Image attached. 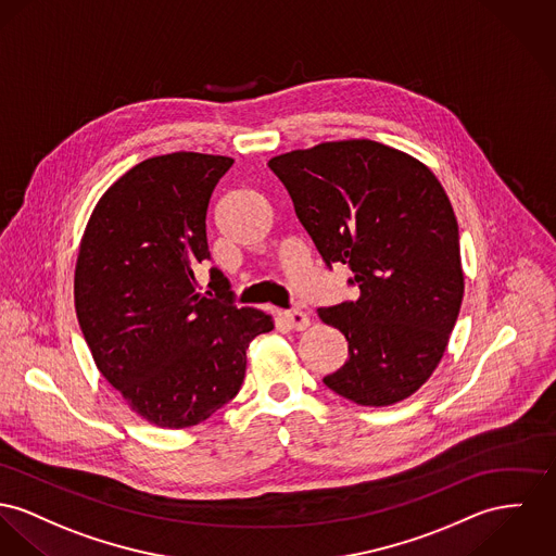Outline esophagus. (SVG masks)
Returning <instances> with one entry per match:
<instances>
[{
	"label": "esophagus",
	"mask_w": 556,
	"mask_h": 556,
	"mask_svg": "<svg viewBox=\"0 0 556 556\" xmlns=\"http://www.w3.org/2000/svg\"><path fill=\"white\" fill-rule=\"evenodd\" d=\"M283 319H286V324H288L292 330H304V328H308V324H311V317H308L306 313L299 311V308L286 311V313H283Z\"/></svg>",
	"instance_id": "esophagus-1"
}]
</instances>
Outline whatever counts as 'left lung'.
<instances>
[{
    "mask_svg": "<svg viewBox=\"0 0 556 556\" xmlns=\"http://www.w3.org/2000/svg\"><path fill=\"white\" fill-rule=\"evenodd\" d=\"M328 266L359 299L319 308L349 357L324 379L359 406L410 397L438 368L464 300L459 228L438 177L370 139L326 141L268 161Z\"/></svg>",
    "mask_w": 556,
    "mask_h": 556,
    "instance_id": "8db88e82",
    "label": "left lung"
}]
</instances>
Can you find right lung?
<instances>
[{
	"mask_svg": "<svg viewBox=\"0 0 556 556\" xmlns=\"http://www.w3.org/2000/svg\"><path fill=\"white\" fill-rule=\"evenodd\" d=\"M232 159L173 152L118 177L88 217L74 275L76 315L92 359L128 408L156 428L207 421L245 379V349L273 317L237 308L212 268L215 299L197 292L210 257L207 207Z\"/></svg>",
	"mask_w": 556,
	"mask_h": 556,
	"instance_id": "add662e5",
	"label": "right lung"
}]
</instances>
